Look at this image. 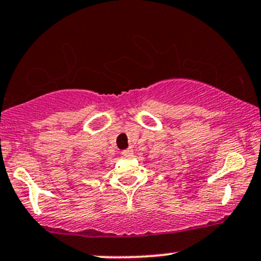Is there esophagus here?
I'll list each match as a JSON object with an SVG mask.
<instances>
[{
    "mask_svg": "<svg viewBox=\"0 0 261 261\" xmlns=\"http://www.w3.org/2000/svg\"><path fill=\"white\" fill-rule=\"evenodd\" d=\"M122 155L124 158H132V156H133V149H132V148L125 149V150L122 151Z\"/></svg>",
    "mask_w": 261,
    "mask_h": 261,
    "instance_id": "esophagus-1",
    "label": "esophagus"
}]
</instances>
